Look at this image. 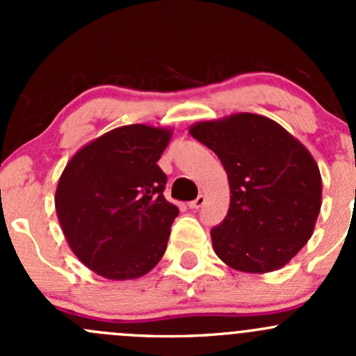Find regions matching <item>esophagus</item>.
<instances>
[{
	"instance_id": "1",
	"label": "esophagus",
	"mask_w": 356,
	"mask_h": 356,
	"mask_svg": "<svg viewBox=\"0 0 356 356\" xmlns=\"http://www.w3.org/2000/svg\"><path fill=\"white\" fill-rule=\"evenodd\" d=\"M204 203H207V196H204V195H200L198 198L193 200L191 203H189V208H195V210H196V208H201V207H203Z\"/></svg>"
}]
</instances>
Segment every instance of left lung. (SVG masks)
I'll return each mask as SVG.
<instances>
[{
  "label": "left lung",
  "instance_id": "obj_1",
  "mask_svg": "<svg viewBox=\"0 0 356 356\" xmlns=\"http://www.w3.org/2000/svg\"><path fill=\"white\" fill-rule=\"evenodd\" d=\"M224 165L231 203L210 231L217 257L250 274L279 270L312 238L322 204L317 161L282 125L234 113L189 127Z\"/></svg>",
  "mask_w": 356,
  "mask_h": 356
}]
</instances>
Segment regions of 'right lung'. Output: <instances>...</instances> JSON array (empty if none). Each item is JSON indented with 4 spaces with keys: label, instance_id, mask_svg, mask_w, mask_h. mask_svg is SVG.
<instances>
[{
    "label": "right lung",
    "instance_id": "obj_1",
    "mask_svg": "<svg viewBox=\"0 0 356 356\" xmlns=\"http://www.w3.org/2000/svg\"><path fill=\"white\" fill-rule=\"evenodd\" d=\"M170 129L132 124L82 146L60 175L55 208L68 246L110 281L148 274L167 250L179 208L156 161Z\"/></svg>",
    "mask_w": 356,
    "mask_h": 356
}]
</instances>
